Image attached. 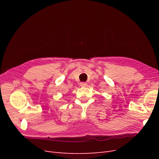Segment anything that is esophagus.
Returning a JSON list of instances; mask_svg holds the SVG:
<instances>
[{"label":"esophagus","mask_w":159,"mask_h":159,"mask_svg":"<svg viewBox=\"0 0 159 159\" xmlns=\"http://www.w3.org/2000/svg\"><path fill=\"white\" fill-rule=\"evenodd\" d=\"M86 85H87V83H86V82L80 83V86H81V87H85Z\"/></svg>","instance_id":"obj_1"}]
</instances>
